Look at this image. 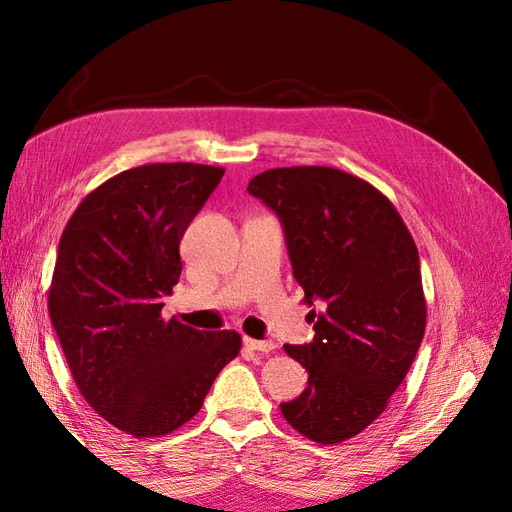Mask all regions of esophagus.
<instances>
[{"instance_id": "obj_1", "label": "esophagus", "mask_w": 512, "mask_h": 512, "mask_svg": "<svg viewBox=\"0 0 512 512\" xmlns=\"http://www.w3.org/2000/svg\"><path fill=\"white\" fill-rule=\"evenodd\" d=\"M243 344L250 348V350H256V352H271L275 350V344L269 342V339H252V337H243Z\"/></svg>"}]
</instances>
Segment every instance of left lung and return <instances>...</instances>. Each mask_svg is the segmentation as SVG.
Instances as JSON below:
<instances>
[{
	"mask_svg": "<svg viewBox=\"0 0 512 512\" xmlns=\"http://www.w3.org/2000/svg\"><path fill=\"white\" fill-rule=\"evenodd\" d=\"M247 192L282 222L314 339L284 350L307 389L280 404L305 438H354L389 406L425 335L421 262L410 230L374 185L329 166L271 168Z\"/></svg>",
	"mask_w": 512,
	"mask_h": 512,
	"instance_id": "left-lung-1",
	"label": "left lung"
}]
</instances>
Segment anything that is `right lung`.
<instances>
[{"instance_id":"1","label":"right lung","mask_w":512,"mask_h":512,"mask_svg":"<svg viewBox=\"0 0 512 512\" xmlns=\"http://www.w3.org/2000/svg\"><path fill=\"white\" fill-rule=\"evenodd\" d=\"M222 177L190 162L123 170L85 196L61 235L49 290L61 350L87 404L134 438L188 423L241 350L237 331L162 318L183 232Z\"/></svg>"}]
</instances>
